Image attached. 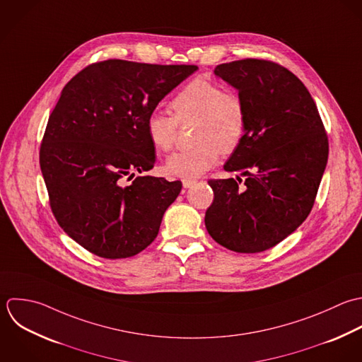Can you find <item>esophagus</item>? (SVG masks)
I'll use <instances>...</instances> for the list:
<instances>
[{"label": "esophagus", "instance_id": "obj_1", "mask_svg": "<svg viewBox=\"0 0 362 362\" xmlns=\"http://www.w3.org/2000/svg\"><path fill=\"white\" fill-rule=\"evenodd\" d=\"M182 183H183V187H185V189H189V187H192V186L196 183V180H192V179H183V180H182Z\"/></svg>", "mask_w": 362, "mask_h": 362}]
</instances>
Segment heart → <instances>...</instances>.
Here are the masks:
<instances>
[{"mask_svg": "<svg viewBox=\"0 0 362 362\" xmlns=\"http://www.w3.org/2000/svg\"><path fill=\"white\" fill-rule=\"evenodd\" d=\"M173 117L153 111L146 118V134L152 146L168 152L176 139L177 124L193 127L194 148L172 153L165 163L169 176L196 179L211 169L226 153L238 148L247 131V111L233 91L206 78L186 84L170 101Z\"/></svg>", "mask_w": 362, "mask_h": 362, "instance_id": "b5f03b06", "label": "heart"}]
</instances>
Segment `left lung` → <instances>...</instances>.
<instances>
[{"mask_svg":"<svg viewBox=\"0 0 362 362\" xmlns=\"http://www.w3.org/2000/svg\"><path fill=\"white\" fill-rule=\"evenodd\" d=\"M214 74L238 91L247 131L224 165L238 172L239 182L209 180L214 200L206 228L231 251L262 252L309 216L327 165V135L309 90L288 69L244 59L218 64ZM243 175L244 189L238 186Z\"/></svg>","mask_w":362,"mask_h":362,"instance_id":"obj_1","label":"left lung"}]
</instances>
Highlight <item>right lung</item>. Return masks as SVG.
I'll use <instances>...</instances> for the list:
<instances>
[{"label":"right lung","mask_w":362,"mask_h":362,"mask_svg":"<svg viewBox=\"0 0 362 362\" xmlns=\"http://www.w3.org/2000/svg\"><path fill=\"white\" fill-rule=\"evenodd\" d=\"M197 69L110 59L83 69L63 87L39 163L54 218L94 255L134 257L156 238L182 183L134 179L156 162L146 118Z\"/></svg>","instance_id":"add662e5"}]
</instances>
